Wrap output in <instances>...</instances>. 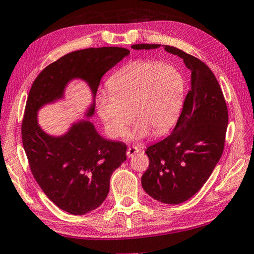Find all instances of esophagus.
<instances>
[{
  "label": "esophagus",
  "instance_id": "obj_1",
  "mask_svg": "<svg viewBox=\"0 0 254 254\" xmlns=\"http://www.w3.org/2000/svg\"><path fill=\"white\" fill-rule=\"evenodd\" d=\"M137 152H139L138 147H136V146H129V147H128V150H127V157L130 158V157H132V155H134V154L137 153Z\"/></svg>",
  "mask_w": 254,
  "mask_h": 254
}]
</instances>
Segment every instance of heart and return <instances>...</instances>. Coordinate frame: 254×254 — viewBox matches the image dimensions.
Listing matches in <instances>:
<instances>
[{"instance_id": "heart-1", "label": "heart", "mask_w": 254, "mask_h": 254, "mask_svg": "<svg viewBox=\"0 0 254 254\" xmlns=\"http://www.w3.org/2000/svg\"><path fill=\"white\" fill-rule=\"evenodd\" d=\"M184 79L171 64L135 60L123 65L107 80L108 94L96 99V112L111 137L125 136L134 118L129 140L160 135L176 122L184 96Z\"/></svg>"}]
</instances>
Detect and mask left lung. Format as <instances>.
<instances>
[{
    "mask_svg": "<svg viewBox=\"0 0 254 254\" xmlns=\"http://www.w3.org/2000/svg\"><path fill=\"white\" fill-rule=\"evenodd\" d=\"M160 46L135 44L131 49ZM163 48L182 58L192 71V87L171 134L146 149L150 165L142 176V186L154 200L179 204L200 190L220 160L228 111L219 83L204 62L174 46Z\"/></svg>",
    "mask_w": 254,
    "mask_h": 254,
    "instance_id": "left-lung-1",
    "label": "left lung"
}]
</instances>
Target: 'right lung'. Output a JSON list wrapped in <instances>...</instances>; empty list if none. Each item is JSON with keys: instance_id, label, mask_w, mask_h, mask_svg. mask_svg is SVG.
Masks as SVG:
<instances>
[{"instance_id": "right-lung-1", "label": "right lung", "mask_w": 254, "mask_h": 254, "mask_svg": "<svg viewBox=\"0 0 254 254\" xmlns=\"http://www.w3.org/2000/svg\"><path fill=\"white\" fill-rule=\"evenodd\" d=\"M128 54L129 50L124 48L75 51L49 64L30 88L21 126L22 145L34 178L64 211L78 216L103 203L112 173L126 161L127 147L102 137L88 119L72 123L60 136L50 135L38 124L37 112L64 99L70 81L81 79L92 91L93 102L85 114L91 118L101 78Z\"/></svg>"}]
</instances>
